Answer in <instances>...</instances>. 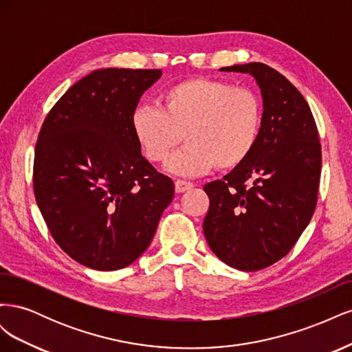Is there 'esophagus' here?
Listing matches in <instances>:
<instances>
[{
    "instance_id": "34e87169",
    "label": "esophagus",
    "mask_w": 352,
    "mask_h": 352,
    "mask_svg": "<svg viewBox=\"0 0 352 352\" xmlns=\"http://www.w3.org/2000/svg\"><path fill=\"white\" fill-rule=\"evenodd\" d=\"M190 188H194L192 182H186V180H180V179H177L175 182V189H176L177 194L185 192V190H189Z\"/></svg>"
}]
</instances>
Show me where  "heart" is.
<instances>
[{
	"mask_svg": "<svg viewBox=\"0 0 352 352\" xmlns=\"http://www.w3.org/2000/svg\"><path fill=\"white\" fill-rule=\"evenodd\" d=\"M263 104L245 87L219 79L192 78L172 85L160 95V107L140 104L132 111L131 129L144 155L164 163L175 148L186 146L168 160L170 173L192 177L236 168L257 146Z\"/></svg>",
	"mask_w": 352,
	"mask_h": 352,
	"instance_id": "heart-1",
	"label": "heart"
}]
</instances>
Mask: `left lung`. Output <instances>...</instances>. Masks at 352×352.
<instances>
[{
    "label": "left lung",
    "mask_w": 352,
    "mask_h": 352,
    "mask_svg": "<svg viewBox=\"0 0 352 352\" xmlns=\"http://www.w3.org/2000/svg\"><path fill=\"white\" fill-rule=\"evenodd\" d=\"M248 73L263 98V124L248 160L204 186L208 247L233 269L269 267L292 250L317 204L322 146L305 98L263 63L221 67Z\"/></svg>",
    "instance_id": "left-lung-1"
}]
</instances>
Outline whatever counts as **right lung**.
I'll use <instances>...</instances> for the list:
<instances>
[{
  "label": "right lung",
  "mask_w": 352,
  "mask_h": 352,
  "mask_svg": "<svg viewBox=\"0 0 352 352\" xmlns=\"http://www.w3.org/2000/svg\"><path fill=\"white\" fill-rule=\"evenodd\" d=\"M162 70L98 69L70 87L41 127L34 190L52 238L94 270L132 264L175 195L142 157L132 111Z\"/></svg>",
  "instance_id": "right-lung-1"
}]
</instances>
